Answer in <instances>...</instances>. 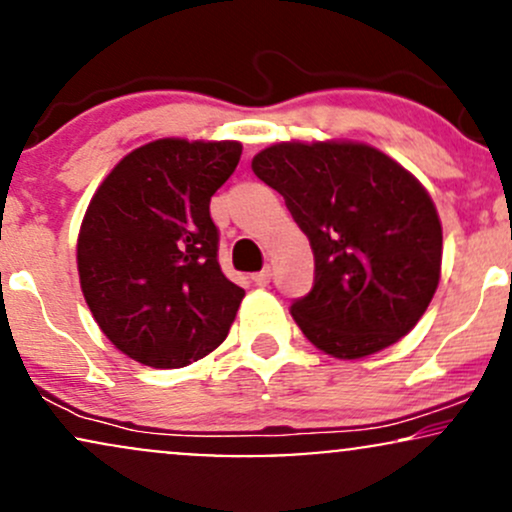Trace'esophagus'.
<instances>
[{"instance_id":"1","label":"esophagus","mask_w":512,"mask_h":512,"mask_svg":"<svg viewBox=\"0 0 512 512\" xmlns=\"http://www.w3.org/2000/svg\"><path fill=\"white\" fill-rule=\"evenodd\" d=\"M252 281H255L257 286H267L269 281H272V269L269 267H264L262 272H257V274H252Z\"/></svg>"}]
</instances>
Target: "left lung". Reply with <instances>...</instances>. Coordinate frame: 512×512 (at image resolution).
Instances as JSON below:
<instances>
[{
	"label": "left lung",
	"mask_w": 512,
	"mask_h": 512,
	"mask_svg": "<svg viewBox=\"0 0 512 512\" xmlns=\"http://www.w3.org/2000/svg\"><path fill=\"white\" fill-rule=\"evenodd\" d=\"M315 255L291 315L317 349L363 358L414 330L440 281L443 228L426 187L361 142H279L252 158Z\"/></svg>",
	"instance_id": "1"
}]
</instances>
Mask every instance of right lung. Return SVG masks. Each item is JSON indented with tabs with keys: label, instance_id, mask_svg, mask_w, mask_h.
<instances>
[{
	"label": "right lung",
	"instance_id": "1",
	"mask_svg": "<svg viewBox=\"0 0 512 512\" xmlns=\"http://www.w3.org/2000/svg\"><path fill=\"white\" fill-rule=\"evenodd\" d=\"M240 142L156 139L122 158L76 240L81 291L105 337L151 368H182L228 337L245 291L221 272L214 192Z\"/></svg>",
	"mask_w": 512,
	"mask_h": 512
}]
</instances>
